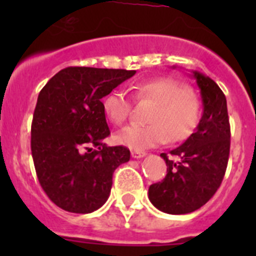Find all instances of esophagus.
<instances>
[{
	"mask_svg": "<svg viewBox=\"0 0 256 256\" xmlns=\"http://www.w3.org/2000/svg\"><path fill=\"white\" fill-rule=\"evenodd\" d=\"M130 155H132V158H134V159H141V158L146 156V152H144V151L133 150L132 152H130Z\"/></svg>",
	"mask_w": 256,
	"mask_h": 256,
	"instance_id": "34e87169",
	"label": "esophagus"
}]
</instances>
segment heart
Segmentation results:
<instances>
[{
  "mask_svg": "<svg viewBox=\"0 0 256 256\" xmlns=\"http://www.w3.org/2000/svg\"><path fill=\"white\" fill-rule=\"evenodd\" d=\"M133 96L140 102L154 104L148 110V126H130L114 136L118 144L144 150L188 138L198 124L200 104L188 87L172 78H158L137 83L132 87ZM104 112L114 126L126 123L132 112L130 98L122 91H112L104 98Z\"/></svg>",
  "mask_w": 256,
  "mask_h": 256,
  "instance_id": "1",
  "label": "heart"
}]
</instances>
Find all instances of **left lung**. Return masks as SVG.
Listing matches in <instances>:
<instances>
[{"label":"left lung","instance_id":"obj_1","mask_svg":"<svg viewBox=\"0 0 256 256\" xmlns=\"http://www.w3.org/2000/svg\"><path fill=\"white\" fill-rule=\"evenodd\" d=\"M200 88L202 116L195 133L170 151L177 160L160 154L166 162V176L148 188L156 209L168 214H187L200 209L220 186L230 146L227 100L212 79L192 72Z\"/></svg>","mask_w":256,"mask_h":256}]
</instances>
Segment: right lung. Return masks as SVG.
I'll use <instances>...</instances> for the list:
<instances>
[{"label":"right lung","mask_w":256,"mask_h":256,"mask_svg":"<svg viewBox=\"0 0 256 256\" xmlns=\"http://www.w3.org/2000/svg\"><path fill=\"white\" fill-rule=\"evenodd\" d=\"M134 74L69 66L40 90L32 122V156L40 186L61 209L78 214L100 209L114 170L130 162L128 148L102 142L110 130L101 98Z\"/></svg>","instance_id":"1"}]
</instances>
